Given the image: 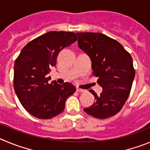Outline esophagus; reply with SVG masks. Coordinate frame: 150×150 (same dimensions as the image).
Segmentation results:
<instances>
[{"label":"esophagus","instance_id":"esophagus-1","mask_svg":"<svg viewBox=\"0 0 150 150\" xmlns=\"http://www.w3.org/2000/svg\"><path fill=\"white\" fill-rule=\"evenodd\" d=\"M76 91L77 92H80V93H85V92H86V90H83V89H81V88H78V87H77Z\"/></svg>","mask_w":150,"mask_h":150}]
</instances>
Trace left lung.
Returning <instances> with one entry per match:
<instances>
[{"mask_svg": "<svg viewBox=\"0 0 150 150\" xmlns=\"http://www.w3.org/2000/svg\"><path fill=\"white\" fill-rule=\"evenodd\" d=\"M76 34L78 47L90 57L93 74L103 90L100 96L90 90L95 102L83 110L95 118H109L122 109L130 94L135 75L132 57L120 43L103 33Z\"/></svg>", "mask_w": 150, "mask_h": 150, "instance_id": "left-lung-1", "label": "left lung"}]
</instances>
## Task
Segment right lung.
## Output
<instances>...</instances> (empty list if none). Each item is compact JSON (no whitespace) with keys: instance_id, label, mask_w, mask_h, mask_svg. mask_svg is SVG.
<instances>
[{"instance_id":"1","label":"right lung","mask_w":150,"mask_h":150,"mask_svg":"<svg viewBox=\"0 0 150 150\" xmlns=\"http://www.w3.org/2000/svg\"><path fill=\"white\" fill-rule=\"evenodd\" d=\"M77 40L73 32L51 31L34 39L21 50L14 65V90L24 108L33 117L53 118L65 108L75 87L66 82L48 83V73L62 49Z\"/></svg>"}]
</instances>
